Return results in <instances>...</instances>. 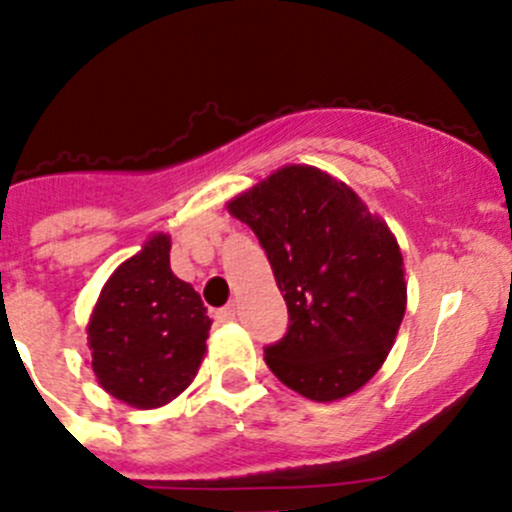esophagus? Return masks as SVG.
Instances as JSON below:
<instances>
[{
	"instance_id": "34e87169",
	"label": "esophagus",
	"mask_w": 512,
	"mask_h": 512,
	"mask_svg": "<svg viewBox=\"0 0 512 512\" xmlns=\"http://www.w3.org/2000/svg\"><path fill=\"white\" fill-rule=\"evenodd\" d=\"M216 321L219 323H231L236 318V306L234 303H231V306H226V308H219V311H216Z\"/></svg>"
}]
</instances>
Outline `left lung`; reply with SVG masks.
I'll list each match as a JSON object with an SVG mask.
<instances>
[{
	"mask_svg": "<svg viewBox=\"0 0 512 512\" xmlns=\"http://www.w3.org/2000/svg\"><path fill=\"white\" fill-rule=\"evenodd\" d=\"M266 251L288 331L266 366L291 391L328 403L366 386L406 313L396 236L356 191L306 164H288L229 201Z\"/></svg>",
	"mask_w": 512,
	"mask_h": 512,
	"instance_id": "obj_1",
	"label": "left lung"
}]
</instances>
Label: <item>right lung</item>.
Instances as JSON below:
<instances>
[{
  "mask_svg": "<svg viewBox=\"0 0 512 512\" xmlns=\"http://www.w3.org/2000/svg\"><path fill=\"white\" fill-rule=\"evenodd\" d=\"M169 251V236L154 234L126 258L101 288L86 326L99 386L144 411L189 388L211 328L199 293L171 271Z\"/></svg>",
  "mask_w": 512,
  "mask_h": 512,
  "instance_id": "obj_1",
  "label": "right lung"
}]
</instances>
